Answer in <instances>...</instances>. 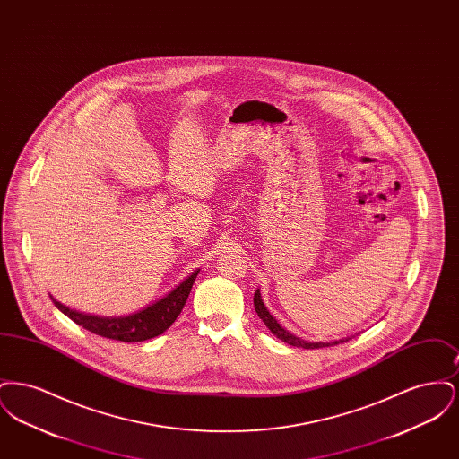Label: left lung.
Instances as JSON below:
<instances>
[{
  "label": "left lung",
  "mask_w": 459,
  "mask_h": 459,
  "mask_svg": "<svg viewBox=\"0 0 459 459\" xmlns=\"http://www.w3.org/2000/svg\"><path fill=\"white\" fill-rule=\"evenodd\" d=\"M253 301H255V309H256L258 316L262 318L263 324L268 327V330H270L273 335H277L281 341H284L285 344H289V346L303 348V350H318V348H327V346L342 344V342H346V341H350L351 339V337H344V339L332 341V342H307V341H303L301 337H298V335L290 333L289 330H285V328L282 327L275 318H273V315H270V311L266 309V306L263 303L260 289H256Z\"/></svg>",
  "instance_id": "obj_1"
}]
</instances>
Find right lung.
<instances>
[{
	"instance_id": "right-lung-1",
	"label": "right lung",
	"mask_w": 459,
	"mask_h": 459,
	"mask_svg": "<svg viewBox=\"0 0 459 459\" xmlns=\"http://www.w3.org/2000/svg\"><path fill=\"white\" fill-rule=\"evenodd\" d=\"M197 273L199 270H195L186 281H182L165 298L127 316L88 315L77 309H70L68 306L58 303L53 298L51 299L72 322H75L77 325L86 328L96 335L113 339V341H122V342H141L163 333L174 324L189 298V292L196 281Z\"/></svg>"
}]
</instances>
